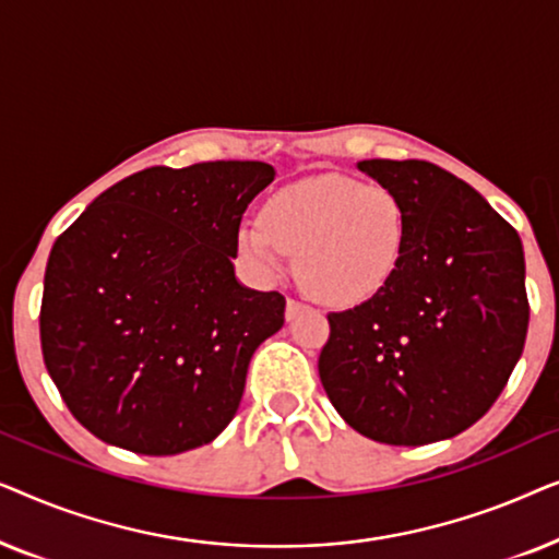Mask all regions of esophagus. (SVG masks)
Instances as JSON below:
<instances>
[{"label": "esophagus", "mask_w": 559, "mask_h": 559, "mask_svg": "<svg viewBox=\"0 0 559 559\" xmlns=\"http://www.w3.org/2000/svg\"><path fill=\"white\" fill-rule=\"evenodd\" d=\"M302 308H305V305H302L300 300H295V297H289V300H287V320H293Z\"/></svg>", "instance_id": "1"}]
</instances>
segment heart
<instances>
[{
  "label": "heart",
  "instance_id": "heart-1",
  "mask_svg": "<svg viewBox=\"0 0 559 559\" xmlns=\"http://www.w3.org/2000/svg\"><path fill=\"white\" fill-rule=\"evenodd\" d=\"M409 239L402 198L379 182L316 175L282 188L262 221L239 231L241 254L266 277L297 257V280L316 300L350 308L377 297L400 270Z\"/></svg>",
  "mask_w": 559,
  "mask_h": 559
}]
</instances>
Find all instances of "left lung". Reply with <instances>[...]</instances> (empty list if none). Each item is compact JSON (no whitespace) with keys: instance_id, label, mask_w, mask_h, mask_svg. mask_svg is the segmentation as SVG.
I'll list each match as a JSON object with an SVG mask.
<instances>
[{"instance_id":"1","label":"left lung","mask_w":559,"mask_h":559,"mask_svg":"<svg viewBox=\"0 0 559 559\" xmlns=\"http://www.w3.org/2000/svg\"><path fill=\"white\" fill-rule=\"evenodd\" d=\"M409 213L400 270L377 297L328 312L320 381L338 415L386 445L453 438L491 409L524 350L530 300L516 228L425 159H364Z\"/></svg>"}]
</instances>
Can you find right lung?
I'll use <instances>...</instances> for the list:
<instances>
[{
  "instance_id": "add662e5",
  "label": "right lung",
  "mask_w": 559,
  "mask_h": 559,
  "mask_svg": "<svg viewBox=\"0 0 559 559\" xmlns=\"http://www.w3.org/2000/svg\"><path fill=\"white\" fill-rule=\"evenodd\" d=\"M266 163L157 165L104 190L52 243L45 369L98 440L175 455L224 432L285 297L241 287L231 259Z\"/></svg>"
}]
</instances>
